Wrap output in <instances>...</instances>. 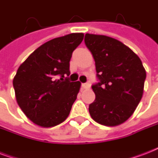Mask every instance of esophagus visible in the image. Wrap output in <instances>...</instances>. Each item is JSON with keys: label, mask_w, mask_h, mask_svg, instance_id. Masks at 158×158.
I'll use <instances>...</instances> for the list:
<instances>
[{"label": "esophagus", "mask_w": 158, "mask_h": 158, "mask_svg": "<svg viewBox=\"0 0 158 158\" xmlns=\"http://www.w3.org/2000/svg\"><path fill=\"white\" fill-rule=\"evenodd\" d=\"M81 86L83 89H89V88H90V84H89V82H87V83H84V84H82Z\"/></svg>", "instance_id": "1"}]
</instances>
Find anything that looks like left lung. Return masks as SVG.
Masks as SVG:
<instances>
[{"label": "left lung", "mask_w": 158, "mask_h": 158, "mask_svg": "<svg viewBox=\"0 0 158 158\" xmlns=\"http://www.w3.org/2000/svg\"><path fill=\"white\" fill-rule=\"evenodd\" d=\"M84 43L95 60L96 95L89 110L96 122L115 126L132 115L142 98L146 71L139 57L115 38L86 33Z\"/></svg>", "instance_id": "8db88e82"}]
</instances>
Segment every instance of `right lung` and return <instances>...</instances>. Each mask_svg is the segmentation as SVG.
Listing matches in <instances>:
<instances>
[{
  "instance_id": "right-lung-1",
  "label": "right lung",
  "mask_w": 158,
  "mask_h": 158,
  "mask_svg": "<svg viewBox=\"0 0 158 158\" xmlns=\"http://www.w3.org/2000/svg\"><path fill=\"white\" fill-rule=\"evenodd\" d=\"M84 33H70L48 41L19 67L13 86L26 116L42 127H52L69 115L80 82L69 80L72 53Z\"/></svg>"
}]
</instances>
